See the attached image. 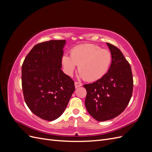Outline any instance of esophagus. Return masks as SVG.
<instances>
[{"label": "esophagus", "mask_w": 152, "mask_h": 152, "mask_svg": "<svg viewBox=\"0 0 152 152\" xmlns=\"http://www.w3.org/2000/svg\"><path fill=\"white\" fill-rule=\"evenodd\" d=\"M82 86V84L81 83H80V82H75V88H78V87H81Z\"/></svg>", "instance_id": "obj_1"}]
</instances>
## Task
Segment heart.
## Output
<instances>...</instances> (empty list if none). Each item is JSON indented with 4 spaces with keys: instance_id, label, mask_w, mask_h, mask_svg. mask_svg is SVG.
I'll return each mask as SVG.
<instances>
[{
    "instance_id": "b5f03b06",
    "label": "heart",
    "mask_w": 152,
    "mask_h": 152,
    "mask_svg": "<svg viewBox=\"0 0 152 152\" xmlns=\"http://www.w3.org/2000/svg\"><path fill=\"white\" fill-rule=\"evenodd\" d=\"M112 60V54L108 50L102 49L94 44H85L72 48L71 56L64 54L61 64L67 75L72 76L79 65V77L93 82L101 79L107 74Z\"/></svg>"
}]
</instances>
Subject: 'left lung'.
<instances>
[{
	"label": "left lung",
	"instance_id": "obj_1",
	"mask_svg": "<svg viewBox=\"0 0 152 152\" xmlns=\"http://www.w3.org/2000/svg\"><path fill=\"white\" fill-rule=\"evenodd\" d=\"M112 56L109 70L103 77L85 84V106L95 120L106 121L117 117L131 98L133 80L131 68L121 50L107 43Z\"/></svg>",
	"mask_w": 152,
	"mask_h": 152
}]
</instances>
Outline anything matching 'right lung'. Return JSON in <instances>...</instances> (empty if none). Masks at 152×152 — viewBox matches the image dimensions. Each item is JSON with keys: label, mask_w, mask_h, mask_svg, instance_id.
<instances>
[{"label": "right lung", "mask_w": 152, "mask_h": 152, "mask_svg": "<svg viewBox=\"0 0 152 152\" xmlns=\"http://www.w3.org/2000/svg\"><path fill=\"white\" fill-rule=\"evenodd\" d=\"M65 40L35 45L22 65V88L26 105L48 121L60 117L75 91L74 82L61 70Z\"/></svg>", "instance_id": "1"}]
</instances>
